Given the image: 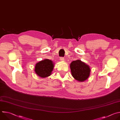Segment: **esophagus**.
<instances>
[{
  "label": "esophagus",
  "instance_id": "1",
  "mask_svg": "<svg viewBox=\"0 0 120 120\" xmlns=\"http://www.w3.org/2000/svg\"><path fill=\"white\" fill-rule=\"evenodd\" d=\"M64 57H60V60H61V61H64Z\"/></svg>",
  "mask_w": 120,
  "mask_h": 120
}]
</instances>
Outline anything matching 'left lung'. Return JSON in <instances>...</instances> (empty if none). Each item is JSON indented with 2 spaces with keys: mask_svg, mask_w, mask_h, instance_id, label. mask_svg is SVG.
I'll use <instances>...</instances> for the list:
<instances>
[{
  "mask_svg": "<svg viewBox=\"0 0 120 120\" xmlns=\"http://www.w3.org/2000/svg\"><path fill=\"white\" fill-rule=\"evenodd\" d=\"M73 77L79 82H83L90 76L91 69L89 66L80 60L73 61L70 65Z\"/></svg>",
  "mask_w": 120,
  "mask_h": 120,
  "instance_id": "1",
  "label": "left lung"
}]
</instances>
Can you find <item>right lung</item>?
I'll return each mask as SVG.
<instances>
[{
    "label": "right lung",
    "instance_id": "1",
    "mask_svg": "<svg viewBox=\"0 0 120 120\" xmlns=\"http://www.w3.org/2000/svg\"><path fill=\"white\" fill-rule=\"evenodd\" d=\"M54 67V64L53 61L45 59L38 62L36 64L35 72L40 77L45 78L51 75Z\"/></svg>",
    "mask_w": 120,
    "mask_h": 120
}]
</instances>
